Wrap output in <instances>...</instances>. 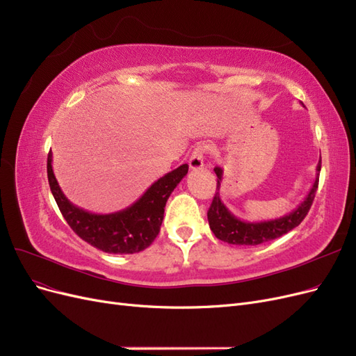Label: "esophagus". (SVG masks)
Returning a JSON list of instances; mask_svg holds the SVG:
<instances>
[{
    "label": "esophagus",
    "mask_w": 356,
    "mask_h": 356,
    "mask_svg": "<svg viewBox=\"0 0 356 356\" xmlns=\"http://www.w3.org/2000/svg\"><path fill=\"white\" fill-rule=\"evenodd\" d=\"M207 148L208 145H197L195 148V152L191 153L190 156V160H188V165H190V169L196 170V169H202L203 168V157H204V153H207Z\"/></svg>",
    "instance_id": "obj_1"
}]
</instances>
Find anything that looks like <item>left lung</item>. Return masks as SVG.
Returning a JSON list of instances; mask_svg holds the SVG:
<instances>
[{
	"mask_svg": "<svg viewBox=\"0 0 356 356\" xmlns=\"http://www.w3.org/2000/svg\"><path fill=\"white\" fill-rule=\"evenodd\" d=\"M213 170L218 178L217 190H220L221 181H222V169L217 166L213 168ZM319 172H321V160L316 166V178L314 181V186H312L305 200L301 202L293 212H289L284 215V217L275 218V220L257 221V222L239 220L238 217H234L232 211H229V208L222 203L220 193L217 191L212 199L211 208L208 211V221H209V227L212 233L222 242H227L232 245H246V246L260 245V243L281 238V236L297 227V225L305 220L312 207V202H314L316 195Z\"/></svg>",
	"mask_w": 356,
	"mask_h": 356,
	"instance_id": "left-lung-1",
	"label": "left lung"
}]
</instances>
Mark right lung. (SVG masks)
Masks as SVG:
<instances>
[{
	"label": "right lung",
	"instance_id": "obj_1",
	"mask_svg": "<svg viewBox=\"0 0 356 356\" xmlns=\"http://www.w3.org/2000/svg\"><path fill=\"white\" fill-rule=\"evenodd\" d=\"M188 165L168 172L147 188L131 207L113 213H93L71 203L63 195L47 156V178L51 195L70 227L83 241L108 254H135L153 243L160 232L170 193L187 175Z\"/></svg>",
	"mask_w": 356,
	"mask_h": 356
}]
</instances>
